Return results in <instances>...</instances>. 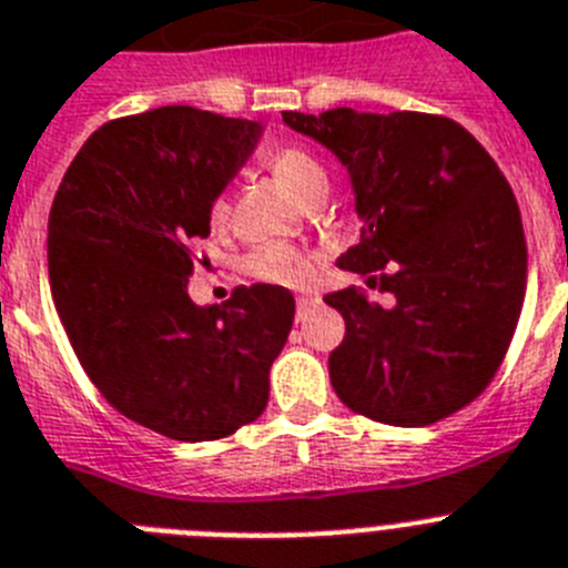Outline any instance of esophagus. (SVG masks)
<instances>
[{"mask_svg":"<svg viewBox=\"0 0 568 568\" xmlns=\"http://www.w3.org/2000/svg\"><path fill=\"white\" fill-rule=\"evenodd\" d=\"M320 303H323V297H320V294H300V297H297V320H300V323L312 317V312L317 308Z\"/></svg>","mask_w":568,"mask_h":568,"instance_id":"1","label":"esophagus"}]
</instances>
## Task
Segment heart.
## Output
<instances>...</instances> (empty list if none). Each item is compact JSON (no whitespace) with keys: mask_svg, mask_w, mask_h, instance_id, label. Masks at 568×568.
Wrapping results in <instances>:
<instances>
[{"mask_svg":"<svg viewBox=\"0 0 568 568\" xmlns=\"http://www.w3.org/2000/svg\"><path fill=\"white\" fill-rule=\"evenodd\" d=\"M268 168L274 171L285 189H291L300 200H308L314 191L325 189V174L320 162L314 160L305 148L300 145H280L268 154ZM211 220H223L229 214V202L225 196H214L209 209ZM314 256L312 251L297 248L291 243H263L251 248L240 260V268L254 280H263L271 285H303L312 274Z\"/></svg>","mask_w":568,"mask_h":568,"instance_id":"1","label":"heart"}]
</instances>
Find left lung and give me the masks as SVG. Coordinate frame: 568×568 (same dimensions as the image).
<instances>
[{
  "instance_id": "obj_1",
  "label": "left lung",
  "mask_w": 568,
  "mask_h": 568,
  "mask_svg": "<svg viewBox=\"0 0 568 568\" xmlns=\"http://www.w3.org/2000/svg\"><path fill=\"white\" fill-rule=\"evenodd\" d=\"M352 174L359 243L337 260L379 291L325 294L345 320L328 357L339 400L368 420L428 426L477 400L515 337L526 294L520 209L460 122L420 111H283Z\"/></svg>"
}]
</instances>
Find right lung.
Listing matches in <instances>:
<instances>
[{
  "label": "right lung",
  "instance_id": "add662e5",
  "mask_svg": "<svg viewBox=\"0 0 568 568\" xmlns=\"http://www.w3.org/2000/svg\"><path fill=\"white\" fill-rule=\"evenodd\" d=\"M256 136L260 122L191 105L120 116L88 136L53 196L48 277L73 354L116 412L171 440L256 420L294 323L283 285H240L223 308L189 297L211 200Z\"/></svg>",
  "mask_w": 568,
  "mask_h": 568
}]
</instances>
